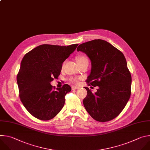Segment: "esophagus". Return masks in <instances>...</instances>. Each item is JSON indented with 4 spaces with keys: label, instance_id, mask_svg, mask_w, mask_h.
<instances>
[{
    "label": "esophagus",
    "instance_id": "obj_1",
    "mask_svg": "<svg viewBox=\"0 0 150 150\" xmlns=\"http://www.w3.org/2000/svg\"><path fill=\"white\" fill-rule=\"evenodd\" d=\"M71 88H72V90H76V89H78V88H79V87H77V86H72L71 87Z\"/></svg>",
    "mask_w": 150,
    "mask_h": 150
}]
</instances>
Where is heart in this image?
<instances>
[{
    "instance_id": "1",
    "label": "heart",
    "mask_w": 150,
    "mask_h": 150,
    "mask_svg": "<svg viewBox=\"0 0 150 150\" xmlns=\"http://www.w3.org/2000/svg\"><path fill=\"white\" fill-rule=\"evenodd\" d=\"M76 61H77V62L78 63V64L79 65L82 64H83L84 63H87V62L88 63V59L87 57L86 56H85V55H77L76 57ZM64 66V63H63L62 66V69H63ZM70 81L71 82H72L73 83H74V84H77L78 82H79L78 80L77 79H76V78H71V79H70Z\"/></svg>"
}]
</instances>
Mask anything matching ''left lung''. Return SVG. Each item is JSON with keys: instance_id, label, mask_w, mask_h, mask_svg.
<instances>
[{"instance_id": "obj_1", "label": "left lung", "mask_w": 150, "mask_h": 150, "mask_svg": "<svg viewBox=\"0 0 150 150\" xmlns=\"http://www.w3.org/2000/svg\"><path fill=\"white\" fill-rule=\"evenodd\" d=\"M77 51L84 52L91 60L87 85L99 87L95 93L84 87L87 94L83 99L84 106L95 120L111 121L120 114L131 96L132 78L125 57L112 44L100 39L79 45Z\"/></svg>"}]
</instances>
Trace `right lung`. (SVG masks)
<instances>
[{
    "instance_id": "1",
    "label": "right lung",
    "mask_w": 150,
    "mask_h": 150,
    "mask_svg": "<svg viewBox=\"0 0 150 150\" xmlns=\"http://www.w3.org/2000/svg\"><path fill=\"white\" fill-rule=\"evenodd\" d=\"M79 44L59 46L43 44L26 53L17 74L21 101L35 117L48 121L63 108L66 95L71 91L65 84L53 88L50 83L60 74L62 66Z\"/></svg>"
}]
</instances>
